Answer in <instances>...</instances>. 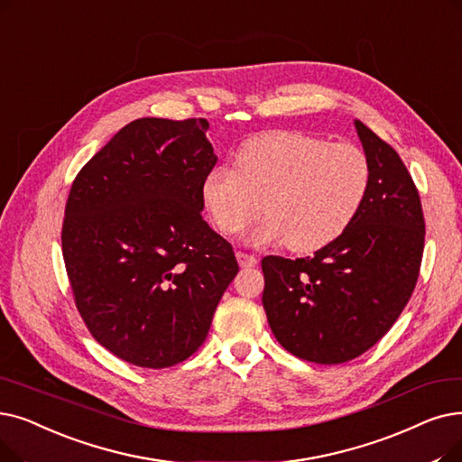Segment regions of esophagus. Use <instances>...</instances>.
<instances>
[{
	"label": "esophagus",
	"mask_w": 462,
	"mask_h": 462,
	"mask_svg": "<svg viewBox=\"0 0 462 462\" xmlns=\"http://www.w3.org/2000/svg\"><path fill=\"white\" fill-rule=\"evenodd\" d=\"M236 258H237V263H239V266H242V268H253L256 264V256L247 254L244 251H237Z\"/></svg>",
	"instance_id": "esophagus-1"
}]
</instances>
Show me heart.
<instances>
[{"label":"heart","instance_id":"heart-1","mask_svg":"<svg viewBox=\"0 0 462 462\" xmlns=\"http://www.w3.org/2000/svg\"><path fill=\"white\" fill-rule=\"evenodd\" d=\"M236 170L218 164L199 185L213 225L226 236L245 230L264 211L256 244L287 239L294 253H313L342 236L370 189L368 156L353 143H330L304 132L272 130L237 147Z\"/></svg>","mask_w":462,"mask_h":462}]
</instances>
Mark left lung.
<instances>
[{
	"mask_svg": "<svg viewBox=\"0 0 462 462\" xmlns=\"http://www.w3.org/2000/svg\"><path fill=\"white\" fill-rule=\"evenodd\" d=\"M370 189L351 226L313 256H264L263 306L277 342L298 358L342 365L383 337L415 289L425 218L398 152L360 120Z\"/></svg>",
	"mask_w": 462,
	"mask_h": 462,
	"instance_id": "obj_1",
	"label": "left lung"
}]
</instances>
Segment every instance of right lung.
Wrapping results in <instances>:
<instances>
[{
	"label": "right lung",
	"mask_w": 462,
	"mask_h": 462,
	"mask_svg": "<svg viewBox=\"0 0 462 462\" xmlns=\"http://www.w3.org/2000/svg\"><path fill=\"white\" fill-rule=\"evenodd\" d=\"M206 118H137L71 185L62 253L75 306L97 344L142 368L204 344L237 273L232 245L202 218L217 156Z\"/></svg>",
	"instance_id": "obj_1"
}]
</instances>
